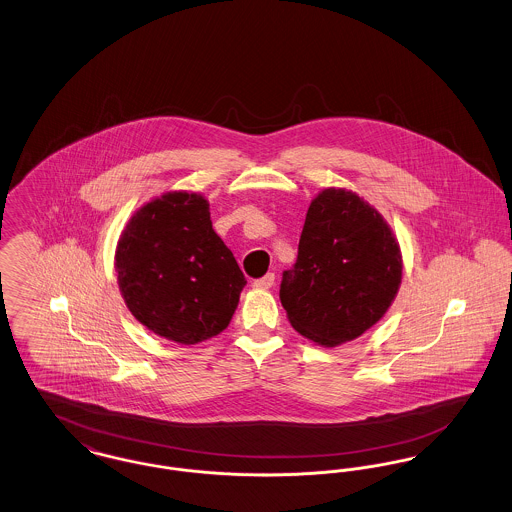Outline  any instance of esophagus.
Wrapping results in <instances>:
<instances>
[{"label": "esophagus", "mask_w": 512, "mask_h": 512, "mask_svg": "<svg viewBox=\"0 0 512 512\" xmlns=\"http://www.w3.org/2000/svg\"><path fill=\"white\" fill-rule=\"evenodd\" d=\"M253 286H255V288H259V290H268V288H272V286H274V274H272V272H268V274H265L263 278H257V280L253 282Z\"/></svg>", "instance_id": "esophagus-1"}]
</instances>
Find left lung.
<instances>
[{
    "instance_id": "left-lung-1",
    "label": "left lung",
    "mask_w": 512,
    "mask_h": 512,
    "mask_svg": "<svg viewBox=\"0 0 512 512\" xmlns=\"http://www.w3.org/2000/svg\"><path fill=\"white\" fill-rule=\"evenodd\" d=\"M401 272V249L384 217L363 197L328 188L311 201L280 301L301 336L336 347L386 315Z\"/></svg>"
}]
</instances>
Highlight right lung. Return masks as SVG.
Segmentation results:
<instances>
[{"label":"right lung","mask_w":512,"mask_h":512,"mask_svg":"<svg viewBox=\"0 0 512 512\" xmlns=\"http://www.w3.org/2000/svg\"><path fill=\"white\" fill-rule=\"evenodd\" d=\"M128 311L153 334L194 345L220 334L247 280L213 230L203 195L169 192L126 224L115 255Z\"/></svg>","instance_id":"1"}]
</instances>
